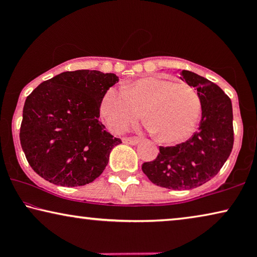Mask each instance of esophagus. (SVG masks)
Here are the masks:
<instances>
[{
    "instance_id": "obj_1",
    "label": "esophagus",
    "mask_w": 257,
    "mask_h": 257,
    "mask_svg": "<svg viewBox=\"0 0 257 257\" xmlns=\"http://www.w3.org/2000/svg\"><path fill=\"white\" fill-rule=\"evenodd\" d=\"M122 143L128 144V145H137V144L140 143V140L135 138H122Z\"/></svg>"
}]
</instances>
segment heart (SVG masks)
I'll list each match as a JSON object with an SVG mask.
<instances>
[{
    "mask_svg": "<svg viewBox=\"0 0 257 257\" xmlns=\"http://www.w3.org/2000/svg\"><path fill=\"white\" fill-rule=\"evenodd\" d=\"M200 112L201 101L194 87L159 77L139 78L124 90L110 87L100 103V114L112 132L125 131L144 114L147 130L164 143L187 138Z\"/></svg>",
    "mask_w": 257,
    "mask_h": 257,
    "instance_id": "1",
    "label": "heart"
}]
</instances>
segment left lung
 I'll return each mask as SVG.
<instances>
[{"mask_svg": "<svg viewBox=\"0 0 257 257\" xmlns=\"http://www.w3.org/2000/svg\"><path fill=\"white\" fill-rule=\"evenodd\" d=\"M180 79L198 91L201 121L198 132L177 146H160L156 160L142 170L154 185L174 191L199 187L219 173L234 144L233 107L220 86L187 70Z\"/></svg>", "mask_w": 257, "mask_h": 257, "instance_id": "8db88e82", "label": "left lung"}]
</instances>
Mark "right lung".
I'll return each instance as SVG.
<instances>
[{"label": "right lung", "instance_id": "1", "mask_svg": "<svg viewBox=\"0 0 257 257\" xmlns=\"http://www.w3.org/2000/svg\"><path fill=\"white\" fill-rule=\"evenodd\" d=\"M119 80L98 70L66 71L27 97L20 140L28 163L51 184L75 187L103 173L121 140L99 121L104 93Z\"/></svg>", "mask_w": 257, "mask_h": 257}]
</instances>
